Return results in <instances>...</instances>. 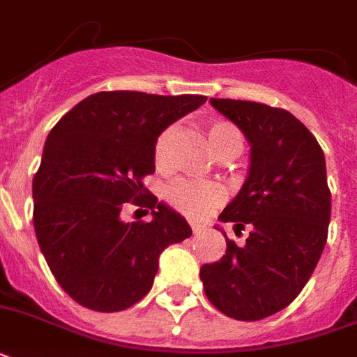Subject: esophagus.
Segmentation results:
<instances>
[{
    "label": "esophagus",
    "mask_w": 357,
    "mask_h": 357,
    "mask_svg": "<svg viewBox=\"0 0 357 357\" xmlns=\"http://www.w3.org/2000/svg\"><path fill=\"white\" fill-rule=\"evenodd\" d=\"M190 228H192V234L198 235L204 231V226H200V224H190Z\"/></svg>",
    "instance_id": "34e87169"
}]
</instances>
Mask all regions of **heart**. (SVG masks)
<instances>
[{"label":"heart","instance_id":"1","mask_svg":"<svg viewBox=\"0 0 357 357\" xmlns=\"http://www.w3.org/2000/svg\"><path fill=\"white\" fill-rule=\"evenodd\" d=\"M207 139H209L213 153L217 157H237L243 151V135L234 123L224 122V120H215L207 126ZM168 142H170V131H162L157 137L155 146H153V159H155L157 165H162V161H165ZM165 196L176 211H179L185 217L200 220V218L207 217L215 207L220 206V202L224 200V190L220 185L209 183V181H206V183H202V181H178V183L168 187Z\"/></svg>","mask_w":357,"mask_h":357}]
</instances>
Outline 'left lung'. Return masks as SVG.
<instances>
[{
	"instance_id": "obj_1",
	"label": "left lung",
	"mask_w": 357,
	"mask_h": 357,
	"mask_svg": "<svg viewBox=\"0 0 357 357\" xmlns=\"http://www.w3.org/2000/svg\"><path fill=\"white\" fill-rule=\"evenodd\" d=\"M250 142L248 178L220 213L244 226L243 246L226 237V255L200 268L218 311L259 321L287 307L315 271L328 238L332 195L324 153L311 131L285 109L243 100H209Z\"/></svg>"
}]
</instances>
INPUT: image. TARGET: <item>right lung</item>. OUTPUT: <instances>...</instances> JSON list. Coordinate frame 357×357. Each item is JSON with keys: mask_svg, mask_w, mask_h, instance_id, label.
I'll use <instances>...</instances> for the list:
<instances>
[{"mask_svg": "<svg viewBox=\"0 0 357 357\" xmlns=\"http://www.w3.org/2000/svg\"><path fill=\"white\" fill-rule=\"evenodd\" d=\"M206 96L96 92L50 131L33 178V224L57 283L89 310L113 313L148 294L167 246L192 229L179 213L144 195L155 172L153 146ZM152 209L150 223H123V203Z\"/></svg>", "mask_w": 357, "mask_h": 357, "instance_id": "obj_1", "label": "right lung"}]
</instances>
